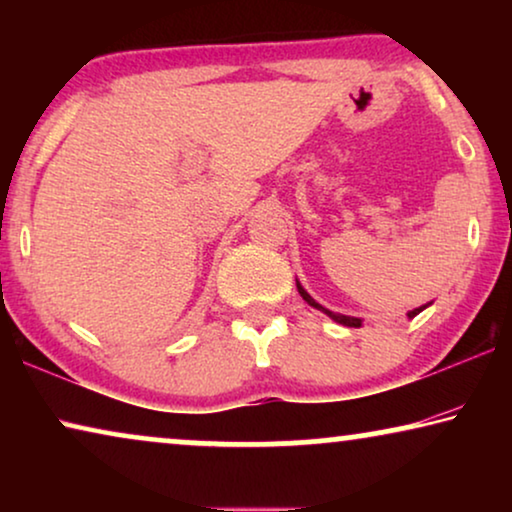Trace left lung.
I'll use <instances>...</instances> for the list:
<instances>
[{
    "mask_svg": "<svg viewBox=\"0 0 512 512\" xmlns=\"http://www.w3.org/2000/svg\"><path fill=\"white\" fill-rule=\"evenodd\" d=\"M298 293H300V296H303V300H305L307 305L317 307V310H321L324 314H328V317L338 321V324H342V326H352V328H359V326H361V319H356V317H345V314H335V312H331V310H326V307H321V305L317 303V300H314V298L310 296V293H307L300 284H298ZM424 307H426V305H424ZM424 307H417V310H412V312L408 314V317H415V314L422 312Z\"/></svg>",
    "mask_w": 512,
    "mask_h": 512,
    "instance_id": "left-lung-1",
    "label": "left lung"
}]
</instances>
